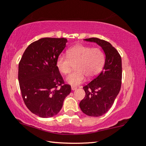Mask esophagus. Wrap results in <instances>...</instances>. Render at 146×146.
<instances>
[{
  "label": "esophagus",
  "mask_w": 146,
  "mask_h": 146,
  "mask_svg": "<svg viewBox=\"0 0 146 146\" xmlns=\"http://www.w3.org/2000/svg\"><path fill=\"white\" fill-rule=\"evenodd\" d=\"M76 89H77V88L75 87V86H72V87H71V90H72L73 91H74V90H76Z\"/></svg>",
  "instance_id": "1"
}]
</instances>
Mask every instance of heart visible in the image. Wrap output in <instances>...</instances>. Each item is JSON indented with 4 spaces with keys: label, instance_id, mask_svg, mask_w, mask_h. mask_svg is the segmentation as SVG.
I'll return each instance as SVG.
<instances>
[{
    "label": "heart",
    "instance_id": "heart-1",
    "mask_svg": "<svg viewBox=\"0 0 146 146\" xmlns=\"http://www.w3.org/2000/svg\"><path fill=\"white\" fill-rule=\"evenodd\" d=\"M106 56L99 48L78 44L69 49L67 56L59 55L56 60L58 70L64 75H67L75 64V71L66 78V82L71 86H78L84 81L86 75L94 78L102 71L104 66Z\"/></svg>",
    "mask_w": 146,
    "mask_h": 146
}]
</instances>
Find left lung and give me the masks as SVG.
<instances>
[{"label":"left lung","instance_id":"8db88e82","mask_svg":"<svg viewBox=\"0 0 146 146\" xmlns=\"http://www.w3.org/2000/svg\"><path fill=\"white\" fill-rule=\"evenodd\" d=\"M84 40L97 43L106 55L103 70L83 89L86 96L79 106L90 117H100L108 111L119 93L122 84V59L118 51L108 42L98 38Z\"/></svg>","mask_w":146,"mask_h":146}]
</instances>
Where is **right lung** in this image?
Returning <instances> with one entry per match:
<instances>
[{
	"instance_id": "add662e5",
	"label": "right lung",
	"mask_w": 146,
	"mask_h": 146,
	"mask_svg": "<svg viewBox=\"0 0 146 146\" xmlns=\"http://www.w3.org/2000/svg\"><path fill=\"white\" fill-rule=\"evenodd\" d=\"M67 42L65 38L39 39L28 46L19 62L22 97L29 110L40 117L56 115L71 93V86L64 84L56 66V58Z\"/></svg>"
}]
</instances>
